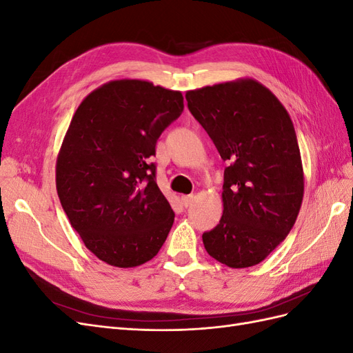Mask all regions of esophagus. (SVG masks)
<instances>
[{
	"label": "esophagus",
	"mask_w": 353,
	"mask_h": 353,
	"mask_svg": "<svg viewBox=\"0 0 353 353\" xmlns=\"http://www.w3.org/2000/svg\"><path fill=\"white\" fill-rule=\"evenodd\" d=\"M193 200H194V196L193 194H190V196H183L181 197V203H183V205L185 206V208H188L191 203H193Z\"/></svg>",
	"instance_id": "obj_1"
}]
</instances>
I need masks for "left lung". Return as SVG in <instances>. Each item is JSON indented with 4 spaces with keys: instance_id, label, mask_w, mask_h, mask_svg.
<instances>
[{
    "instance_id": "8db88e82",
    "label": "left lung",
    "mask_w": 353,
    "mask_h": 353,
    "mask_svg": "<svg viewBox=\"0 0 353 353\" xmlns=\"http://www.w3.org/2000/svg\"><path fill=\"white\" fill-rule=\"evenodd\" d=\"M188 109L223 162V213L203 234L213 259L230 268L258 265L293 228L305 178L290 114L256 79L187 91Z\"/></svg>"
}]
</instances>
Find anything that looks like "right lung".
Masks as SVG:
<instances>
[{
  "mask_svg": "<svg viewBox=\"0 0 353 353\" xmlns=\"http://www.w3.org/2000/svg\"><path fill=\"white\" fill-rule=\"evenodd\" d=\"M183 109L179 91L116 79L74 112L57 154L56 187L70 225L100 261L134 268L163 245L175 213L150 157Z\"/></svg>",
  "mask_w": 353,
  "mask_h": 353,
  "instance_id": "right-lung-1",
  "label": "right lung"
}]
</instances>
